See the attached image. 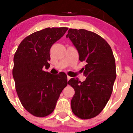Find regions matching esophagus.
I'll return each mask as SVG.
<instances>
[{"mask_svg":"<svg viewBox=\"0 0 133 133\" xmlns=\"http://www.w3.org/2000/svg\"><path fill=\"white\" fill-rule=\"evenodd\" d=\"M71 78V77H70V76H67V79H68V81L69 80V79Z\"/></svg>","mask_w":133,"mask_h":133,"instance_id":"esophagus-1","label":"esophagus"}]
</instances>
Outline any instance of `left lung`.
<instances>
[{"instance_id":"left-lung-1","label":"left lung","mask_w":133,"mask_h":133,"mask_svg":"<svg viewBox=\"0 0 133 133\" xmlns=\"http://www.w3.org/2000/svg\"><path fill=\"white\" fill-rule=\"evenodd\" d=\"M66 37L77 49L79 61L86 63L82 69L85 80L73 78L68 82L75 90L71 110L81 119H91L102 111L111 95L116 77L115 57L110 45L94 32L70 29Z\"/></svg>"}]
</instances>
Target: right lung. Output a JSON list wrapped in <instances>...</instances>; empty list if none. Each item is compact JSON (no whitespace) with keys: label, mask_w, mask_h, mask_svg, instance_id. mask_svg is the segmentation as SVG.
<instances>
[{"label":"right lung","mask_w":133,"mask_h":133,"mask_svg":"<svg viewBox=\"0 0 133 133\" xmlns=\"http://www.w3.org/2000/svg\"><path fill=\"white\" fill-rule=\"evenodd\" d=\"M68 29L48 27L33 33L21 42L14 55L12 75L17 95L23 108L35 116L52 113L67 85L65 73L51 75L43 68L50 66V50Z\"/></svg>","instance_id":"add662e5"}]
</instances>
